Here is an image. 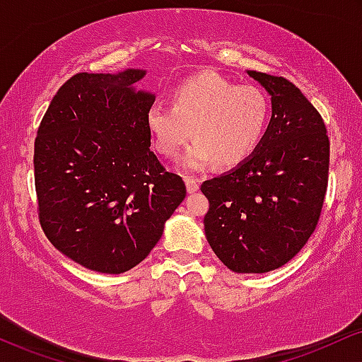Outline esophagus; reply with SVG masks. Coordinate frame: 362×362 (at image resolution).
Here are the masks:
<instances>
[{"label":"esophagus","mask_w":362,"mask_h":362,"mask_svg":"<svg viewBox=\"0 0 362 362\" xmlns=\"http://www.w3.org/2000/svg\"><path fill=\"white\" fill-rule=\"evenodd\" d=\"M186 188H188V193H194L199 188V180L193 176H186Z\"/></svg>","instance_id":"esophagus-1"}]
</instances>
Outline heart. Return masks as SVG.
Segmentation results:
<instances>
[{"label":"heart","mask_w":362,"mask_h":362,"mask_svg":"<svg viewBox=\"0 0 362 362\" xmlns=\"http://www.w3.org/2000/svg\"><path fill=\"white\" fill-rule=\"evenodd\" d=\"M269 98L261 88L202 72L173 89L171 106L154 105L147 112V129L156 151L174 157L194 144L186 163L199 168L214 159L220 168L240 164L259 147L269 122Z\"/></svg>","instance_id":"1"}]
</instances>
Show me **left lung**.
Here are the masks:
<instances>
[{"label":"left lung","instance_id":"left-lung-1","mask_svg":"<svg viewBox=\"0 0 362 362\" xmlns=\"http://www.w3.org/2000/svg\"><path fill=\"white\" fill-rule=\"evenodd\" d=\"M267 89L273 117L247 160L203 181L208 244L228 269L261 274L291 261L315 232L329 186L322 115L291 81L247 71Z\"/></svg>","mask_w":362,"mask_h":362}]
</instances>
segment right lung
<instances>
[{"label":"right lung","mask_w":362,"mask_h":362,"mask_svg":"<svg viewBox=\"0 0 362 362\" xmlns=\"http://www.w3.org/2000/svg\"><path fill=\"white\" fill-rule=\"evenodd\" d=\"M146 74L79 72L59 88L37 130V214L50 244L86 269L120 274L148 256L186 197L151 148Z\"/></svg>","instance_id":"right-lung-1"}]
</instances>
